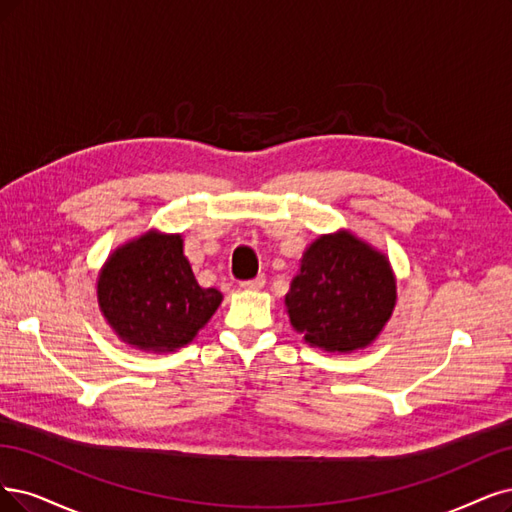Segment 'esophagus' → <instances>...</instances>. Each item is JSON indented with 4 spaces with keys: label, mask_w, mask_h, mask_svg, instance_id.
I'll return each instance as SVG.
<instances>
[{
    "label": "esophagus",
    "mask_w": 512,
    "mask_h": 512,
    "mask_svg": "<svg viewBox=\"0 0 512 512\" xmlns=\"http://www.w3.org/2000/svg\"><path fill=\"white\" fill-rule=\"evenodd\" d=\"M263 285H266V276H257V278H251V280H242L240 287L246 289V291H259L263 289Z\"/></svg>",
    "instance_id": "1"
}]
</instances>
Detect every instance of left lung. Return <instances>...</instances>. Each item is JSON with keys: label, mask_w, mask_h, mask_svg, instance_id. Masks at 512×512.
<instances>
[{"label": "left lung", "mask_w": 512, "mask_h": 512, "mask_svg": "<svg viewBox=\"0 0 512 512\" xmlns=\"http://www.w3.org/2000/svg\"><path fill=\"white\" fill-rule=\"evenodd\" d=\"M396 285L384 255L342 232L320 236L301 259L285 306L295 331L329 352L365 348L392 314Z\"/></svg>", "instance_id": "8db88e82"}]
</instances>
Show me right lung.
I'll use <instances>...</instances> for the list:
<instances>
[{
  "label": "right lung",
  "instance_id": "right-lung-1",
  "mask_svg": "<svg viewBox=\"0 0 512 512\" xmlns=\"http://www.w3.org/2000/svg\"><path fill=\"white\" fill-rule=\"evenodd\" d=\"M97 293L107 323L124 342L154 352L192 342L221 304L217 289L198 285L181 236L154 232L107 259Z\"/></svg>",
  "mask_w": 512,
  "mask_h": 512
}]
</instances>
